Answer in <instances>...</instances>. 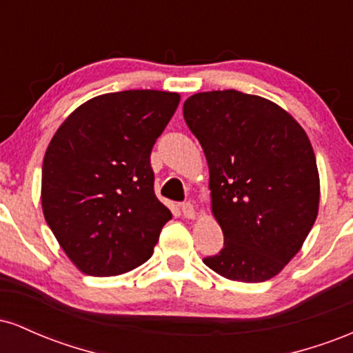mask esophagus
<instances>
[{"mask_svg": "<svg viewBox=\"0 0 353 353\" xmlns=\"http://www.w3.org/2000/svg\"><path fill=\"white\" fill-rule=\"evenodd\" d=\"M181 212L185 219H196V209H194V205L190 202H184L181 205Z\"/></svg>", "mask_w": 353, "mask_h": 353, "instance_id": "obj_1", "label": "esophagus"}]
</instances>
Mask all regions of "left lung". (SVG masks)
I'll use <instances>...</instances> for the list:
<instances>
[{
    "label": "left lung",
    "mask_w": 353,
    "mask_h": 353,
    "mask_svg": "<svg viewBox=\"0 0 353 353\" xmlns=\"http://www.w3.org/2000/svg\"><path fill=\"white\" fill-rule=\"evenodd\" d=\"M184 119L204 149L210 210L224 232V249L204 264L230 281H269L302 249L319 214L309 136L279 104L236 89L196 92Z\"/></svg>",
    "instance_id": "obj_1"
}]
</instances>
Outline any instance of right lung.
Instances as JSON below:
<instances>
[{
    "label": "right lung",
    "instance_id": "right-lung-1",
    "mask_svg": "<svg viewBox=\"0 0 353 353\" xmlns=\"http://www.w3.org/2000/svg\"><path fill=\"white\" fill-rule=\"evenodd\" d=\"M179 92L131 89L76 108L43 161L41 205L83 274L111 277L144 264L172 214L154 194L151 151Z\"/></svg>",
    "mask_w": 353,
    "mask_h": 353
}]
</instances>
